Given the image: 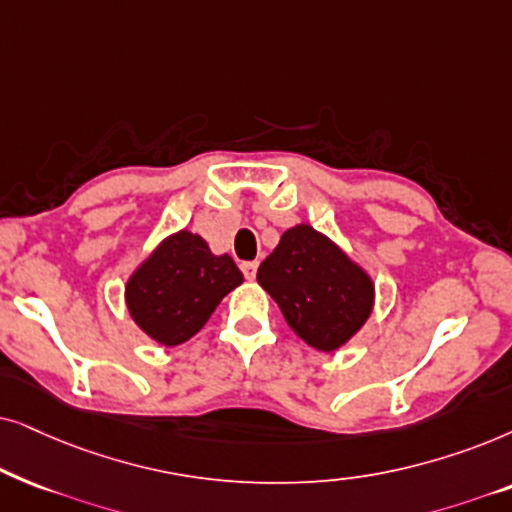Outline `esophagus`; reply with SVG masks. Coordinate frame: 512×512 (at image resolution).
I'll return each mask as SVG.
<instances>
[{
	"label": "esophagus",
	"instance_id": "obj_1",
	"mask_svg": "<svg viewBox=\"0 0 512 512\" xmlns=\"http://www.w3.org/2000/svg\"><path fill=\"white\" fill-rule=\"evenodd\" d=\"M257 267H260V264H257V262H243V264H241L243 276L248 278V281H252V278L257 276Z\"/></svg>",
	"mask_w": 512,
	"mask_h": 512
}]
</instances>
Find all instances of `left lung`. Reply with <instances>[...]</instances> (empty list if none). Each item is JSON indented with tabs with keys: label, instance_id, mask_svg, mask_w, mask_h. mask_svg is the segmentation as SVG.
Here are the masks:
<instances>
[{
	"label": "left lung",
	"instance_id": "left-lung-1",
	"mask_svg": "<svg viewBox=\"0 0 512 512\" xmlns=\"http://www.w3.org/2000/svg\"><path fill=\"white\" fill-rule=\"evenodd\" d=\"M257 281L295 335L318 351L339 349L370 318V276L309 224L285 231L257 269Z\"/></svg>",
	"mask_w": 512,
	"mask_h": 512
}]
</instances>
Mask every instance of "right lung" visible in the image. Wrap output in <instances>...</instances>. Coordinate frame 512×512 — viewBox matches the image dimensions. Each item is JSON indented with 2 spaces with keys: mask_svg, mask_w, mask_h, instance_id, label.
Instances as JSON below:
<instances>
[{
  "mask_svg": "<svg viewBox=\"0 0 512 512\" xmlns=\"http://www.w3.org/2000/svg\"><path fill=\"white\" fill-rule=\"evenodd\" d=\"M243 283L229 255H213L192 231H180L156 248L126 285L135 323L163 346L192 339L217 304Z\"/></svg>",
  "mask_w": 512,
  "mask_h": 512,
  "instance_id": "1",
  "label": "right lung"
}]
</instances>
